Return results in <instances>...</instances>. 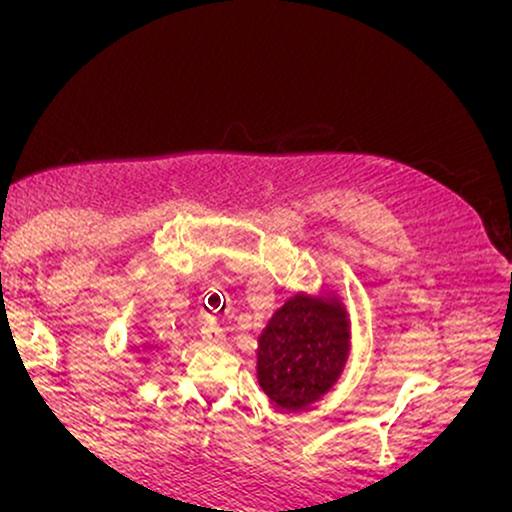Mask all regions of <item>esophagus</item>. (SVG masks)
I'll use <instances>...</instances> for the list:
<instances>
[{"label":"esophagus","instance_id":"obj_1","mask_svg":"<svg viewBox=\"0 0 512 512\" xmlns=\"http://www.w3.org/2000/svg\"><path fill=\"white\" fill-rule=\"evenodd\" d=\"M223 339H226V334H223L219 322H216L214 317L204 320V325H202V342L209 344V346H219V344H223Z\"/></svg>","mask_w":512,"mask_h":512}]
</instances>
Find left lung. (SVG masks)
Instances as JSON below:
<instances>
[{
  "mask_svg": "<svg viewBox=\"0 0 512 512\" xmlns=\"http://www.w3.org/2000/svg\"><path fill=\"white\" fill-rule=\"evenodd\" d=\"M349 354L342 303L293 296L269 320L257 351V380L284 409H303L337 383Z\"/></svg>",
  "mask_w": 512,
  "mask_h": 512,
  "instance_id": "8db88e82",
  "label": "left lung"
}]
</instances>
